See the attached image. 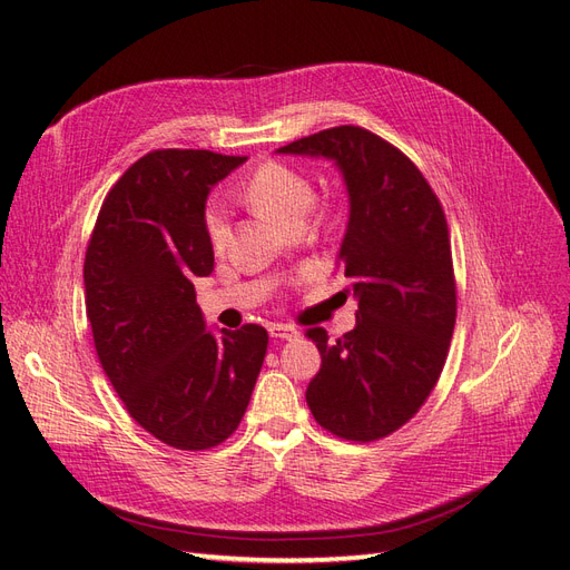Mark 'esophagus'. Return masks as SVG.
Listing matches in <instances>:
<instances>
[{
    "instance_id": "esophagus-1",
    "label": "esophagus",
    "mask_w": 570,
    "mask_h": 570,
    "mask_svg": "<svg viewBox=\"0 0 570 570\" xmlns=\"http://www.w3.org/2000/svg\"><path fill=\"white\" fill-rule=\"evenodd\" d=\"M298 330L296 327H291V325H269V337H274V340H296L298 337Z\"/></svg>"
}]
</instances>
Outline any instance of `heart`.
Returning <instances> with one entry per match:
<instances>
[{
  "label": "heart",
  "mask_w": 570,
  "mask_h": 570,
  "mask_svg": "<svg viewBox=\"0 0 570 570\" xmlns=\"http://www.w3.org/2000/svg\"><path fill=\"white\" fill-rule=\"evenodd\" d=\"M240 197L259 216H267L279 224L303 222V216L313 207V185L303 175L284 164H262L240 189ZM209 240L216 250H224L230 228L222 204H214L207 214Z\"/></svg>",
  "instance_id": "obj_1"
}]
</instances>
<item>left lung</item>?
Masks as SVG:
<instances>
[{"instance_id": "obj_1", "label": "left lung", "mask_w": 570, "mask_h": 570, "mask_svg": "<svg viewBox=\"0 0 570 570\" xmlns=\"http://www.w3.org/2000/svg\"><path fill=\"white\" fill-rule=\"evenodd\" d=\"M276 154L327 158L342 173L337 267L358 301L356 327L337 342L308 330L323 363L305 402L330 433L377 441L419 412L448 356L458 298L443 207L412 160L363 127L323 129Z\"/></svg>"}]
</instances>
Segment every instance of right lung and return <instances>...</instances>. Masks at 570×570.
Wrapping results in <instances>:
<instances>
[{"label":"right lung","instance_id":"1","mask_svg":"<svg viewBox=\"0 0 570 570\" xmlns=\"http://www.w3.org/2000/svg\"><path fill=\"white\" fill-rule=\"evenodd\" d=\"M247 156L160 149L127 168L100 207L83 262L86 315L129 416L178 450L238 429L267 354V330H212L195 279L214 272L207 197Z\"/></svg>","mask_w":570,"mask_h":570}]
</instances>
